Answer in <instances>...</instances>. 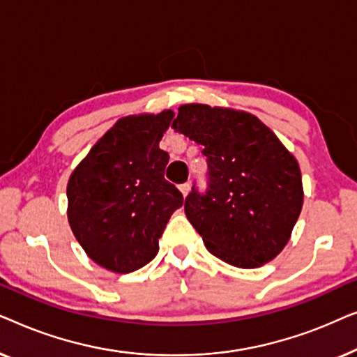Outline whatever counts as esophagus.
<instances>
[{
	"mask_svg": "<svg viewBox=\"0 0 357 357\" xmlns=\"http://www.w3.org/2000/svg\"><path fill=\"white\" fill-rule=\"evenodd\" d=\"M178 190H180V192H182L183 197H187L188 192H190V183H188V182H187V183H182V185H180V187H178Z\"/></svg>",
	"mask_w": 357,
	"mask_h": 357,
	"instance_id": "34e87169",
	"label": "esophagus"
}]
</instances>
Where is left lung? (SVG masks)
<instances>
[{"label":"left lung","instance_id":"1","mask_svg":"<svg viewBox=\"0 0 357 357\" xmlns=\"http://www.w3.org/2000/svg\"><path fill=\"white\" fill-rule=\"evenodd\" d=\"M172 128L203 146L208 187L193 185L185 214L219 260L257 268L289 241L304 193L297 160L255 115L188 104Z\"/></svg>","mask_w":357,"mask_h":357}]
</instances>
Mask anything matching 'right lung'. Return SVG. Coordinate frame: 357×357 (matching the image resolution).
I'll return each instance as SVG.
<instances>
[{"mask_svg": "<svg viewBox=\"0 0 357 357\" xmlns=\"http://www.w3.org/2000/svg\"><path fill=\"white\" fill-rule=\"evenodd\" d=\"M174 112L126 116L77 165L68 182V221L97 265L131 273L158 255L159 237L183 195L164 178L159 141Z\"/></svg>", "mask_w": 357, "mask_h": 357, "instance_id": "obj_1", "label": "right lung"}]
</instances>
